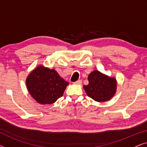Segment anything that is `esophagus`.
Returning a JSON list of instances; mask_svg holds the SVG:
<instances>
[{
  "mask_svg": "<svg viewBox=\"0 0 147 147\" xmlns=\"http://www.w3.org/2000/svg\"><path fill=\"white\" fill-rule=\"evenodd\" d=\"M82 81L81 80H78V81L74 82V84H77V85H80V84H82Z\"/></svg>",
  "mask_w": 147,
  "mask_h": 147,
  "instance_id": "esophagus-1",
  "label": "esophagus"
}]
</instances>
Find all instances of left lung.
I'll list each match as a JSON object with an SVG mask.
<instances>
[{
  "label": "left lung",
  "mask_w": 147,
  "mask_h": 147,
  "mask_svg": "<svg viewBox=\"0 0 147 147\" xmlns=\"http://www.w3.org/2000/svg\"><path fill=\"white\" fill-rule=\"evenodd\" d=\"M89 84L84 86L87 95L95 101L106 102L113 97L116 91V80L102 74L98 70L88 76Z\"/></svg>",
  "instance_id": "1"
}]
</instances>
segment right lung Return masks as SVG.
<instances>
[{"label":"right lung","instance_id":"add662e5","mask_svg":"<svg viewBox=\"0 0 147 147\" xmlns=\"http://www.w3.org/2000/svg\"><path fill=\"white\" fill-rule=\"evenodd\" d=\"M26 84L28 91L38 103L51 104L63 96L69 83L54 69L39 65L29 74Z\"/></svg>","mask_w":147,"mask_h":147}]
</instances>
